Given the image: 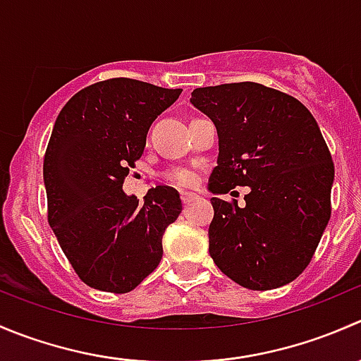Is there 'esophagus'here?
<instances>
[{
  "label": "esophagus",
  "instance_id": "34e87169",
  "mask_svg": "<svg viewBox=\"0 0 361 361\" xmlns=\"http://www.w3.org/2000/svg\"><path fill=\"white\" fill-rule=\"evenodd\" d=\"M197 199V195L192 194V192H181V201H183L185 206H188V204H192Z\"/></svg>",
  "mask_w": 361,
  "mask_h": 361
}]
</instances>
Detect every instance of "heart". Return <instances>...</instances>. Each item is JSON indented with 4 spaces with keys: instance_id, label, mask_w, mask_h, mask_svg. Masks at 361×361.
Listing matches in <instances>:
<instances>
[{
    "instance_id": "1",
    "label": "heart",
    "mask_w": 361,
    "mask_h": 361,
    "mask_svg": "<svg viewBox=\"0 0 361 361\" xmlns=\"http://www.w3.org/2000/svg\"><path fill=\"white\" fill-rule=\"evenodd\" d=\"M164 178L176 187H194L199 181L197 169L194 167H174V169L167 171Z\"/></svg>"
}]
</instances>
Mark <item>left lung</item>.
<instances>
[{
	"label": "left lung",
	"instance_id": "left-lung-1",
	"mask_svg": "<svg viewBox=\"0 0 361 361\" xmlns=\"http://www.w3.org/2000/svg\"><path fill=\"white\" fill-rule=\"evenodd\" d=\"M190 103L218 133L209 192L250 187L243 207L211 199V258L245 288L288 285L309 265L332 213L334 162L314 116L295 97L255 82L201 87Z\"/></svg>",
	"mask_w": 361,
	"mask_h": 361
}]
</instances>
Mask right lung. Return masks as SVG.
<instances>
[{"mask_svg": "<svg viewBox=\"0 0 361 361\" xmlns=\"http://www.w3.org/2000/svg\"><path fill=\"white\" fill-rule=\"evenodd\" d=\"M180 94L110 78L76 92L57 116L43 160L49 224L90 288L130 292L162 258L164 231L181 213L180 194L155 187L140 204L122 185L143 155L152 122Z\"/></svg>", "mask_w": 361, "mask_h": 361, "instance_id": "1", "label": "right lung"}]
</instances>
